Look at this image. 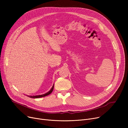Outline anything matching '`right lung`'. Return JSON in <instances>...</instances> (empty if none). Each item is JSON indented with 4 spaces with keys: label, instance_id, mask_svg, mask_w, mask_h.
Wrapping results in <instances>:
<instances>
[{
    "label": "right lung",
    "instance_id": "right-lung-1",
    "mask_svg": "<svg viewBox=\"0 0 128 128\" xmlns=\"http://www.w3.org/2000/svg\"><path fill=\"white\" fill-rule=\"evenodd\" d=\"M53 88H54V84L53 86H52L51 89L48 92H47L45 94H42V95H39V96H28L30 98H42V97H44V96H48L51 93V92H52L53 90Z\"/></svg>",
    "mask_w": 128,
    "mask_h": 128
}]
</instances>
